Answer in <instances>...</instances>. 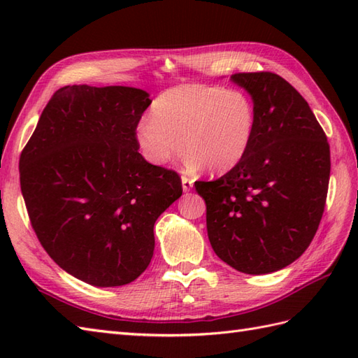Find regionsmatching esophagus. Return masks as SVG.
<instances>
[{"label": "esophagus", "mask_w": 358, "mask_h": 358, "mask_svg": "<svg viewBox=\"0 0 358 358\" xmlns=\"http://www.w3.org/2000/svg\"><path fill=\"white\" fill-rule=\"evenodd\" d=\"M181 185H183V191L189 192L194 186V180H191L189 177H186V175H183V177H181Z\"/></svg>", "instance_id": "34e87169"}]
</instances>
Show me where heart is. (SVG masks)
I'll return each instance as SVG.
<instances>
[{
  "instance_id": "obj_1",
  "label": "heart",
  "mask_w": 358,
  "mask_h": 358,
  "mask_svg": "<svg viewBox=\"0 0 358 358\" xmlns=\"http://www.w3.org/2000/svg\"><path fill=\"white\" fill-rule=\"evenodd\" d=\"M255 129L250 98L235 89L208 85L175 86L152 103L135 141L149 163L164 166L187 152V164L227 172L248 154Z\"/></svg>"
}]
</instances>
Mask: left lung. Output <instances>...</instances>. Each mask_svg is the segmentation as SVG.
I'll use <instances>...</instances> for the list:
<instances>
[{"label": "left lung", "mask_w": 358, "mask_h": 358, "mask_svg": "<svg viewBox=\"0 0 358 358\" xmlns=\"http://www.w3.org/2000/svg\"><path fill=\"white\" fill-rule=\"evenodd\" d=\"M231 80L252 96L255 129L241 162L195 181L206 203L208 237L224 263L250 275L295 262L313 241L328 196L331 152L308 101L280 75Z\"/></svg>", "instance_id": "8db88e82"}]
</instances>
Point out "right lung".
I'll return each mask as SVG.
<instances>
[{"mask_svg":"<svg viewBox=\"0 0 358 358\" xmlns=\"http://www.w3.org/2000/svg\"><path fill=\"white\" fill-rule=\"evenodd\" d=\"M149 104L135 87H62L21 152V192L38 240L92 286H123L146 271L157 218L183 194L177 172L138 152L135 131Z\"/></svg>","mask_w":358,"mask_h":358,"instance_id":"1","label":"right lung"}]
</instances>
